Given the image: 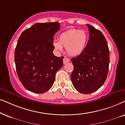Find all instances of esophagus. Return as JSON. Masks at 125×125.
I'll return each mask as SVG.
<instances>
[{"label": "esophagus", "mask_w": 125, "mask_h": 125, "mask_svg": "<svg viewBox=\"0 0 125 125\" xmlns=\"http://www.w3.org/2000/svg\"><path fill=\"white\" fill-rule=\"evenodd\" d=\"M69 61H70L69 59H67V58H64L63 59V63H64V64H66V63L69 62Z\"/></svg>", "instance_id": "esophagus-1"}]
</instances>
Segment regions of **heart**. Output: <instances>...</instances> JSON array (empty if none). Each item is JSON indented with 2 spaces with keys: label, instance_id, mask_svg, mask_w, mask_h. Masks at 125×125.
Instances as JSON below:
<instances>
[{
  "label": "heart",
  "instance_id": "heart-1",
  "mask_svg": "<svg viewBox=\"0 0 125 125\" xmlns=\"http://www.w3.org/2000/svg\"><path fill=\"white\" fill-rule=\"evenodd\" d=\"M87 42V35L85 31L71 29L60 35L59 41H54L53 46L59 52L62 51L63 47L66 48L68 54L76 56L83 52Z\"/></svg>",
  "mask_w": 125,
  "mask_h": 125
}]
</instances>
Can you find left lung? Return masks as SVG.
Segmentation results:
<instances>
[{"instance_id":"1","label":"left lung","mask_w":125,"mask_h":125,"mask_svg":"<svg viewBox=\"0 0 125 125\" xmlns=\"http://www.w3.org/2000/svg\"><path fill=\"white\" fill-rule=\"evenodd\" d=\"M89 40L83 52L71 59L74 66L71 79L79 92L91 94L105 82L109 72V50L102 32L90 24Z\"/></svg>"}]
</instances>
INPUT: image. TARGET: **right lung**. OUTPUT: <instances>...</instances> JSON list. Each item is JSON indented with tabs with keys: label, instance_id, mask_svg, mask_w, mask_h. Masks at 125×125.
Returning a JSON list of instances; mask_svg holds the SVG:
<instances>
[{
	"label": "right lung",
	"instance_id": "1",
	"mask_svg": "<svg viewBox=\"0 0 125 125\" xmlns=\"http://www.w3.org/2000/svg\"><path fill=\"white\" fill-rule=\"evenodd\" d=\"M58 22L38 23L21 33L15 51L18 76L27 90L36 94L52 87L55 74L63 66V56L53 54L54 36Z\"/></svg>",
	"mask_w": 125,
	"mask_h": 125
}]
</instances>
